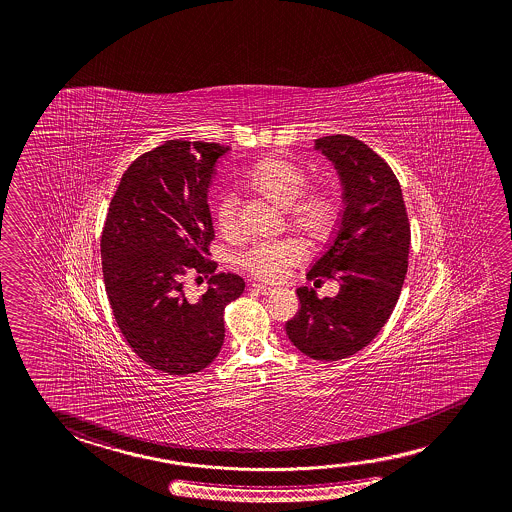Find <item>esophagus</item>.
<instances>
[{
	"instance_id": "obj_1",
	"label": "esophagus",
	"mask_w": 512,
	"mask_h": 512,
	"mask_svg": "<svg viewBox=\"0 0 512 512\" xmlns=\"http://www.w3.org/2000/svg\"><path fill=\"white\" fill-rule=\"evenodd\" d=\"M252 287L257 293L262 294V296H271V294L277 293L275 287H268V285L264 284H253Z\"/></svg>"
}]
</instances>
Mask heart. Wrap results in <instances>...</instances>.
<instances>
[{
  "label": "heart",
  "instance_id": "1",
  "mask_svg": "<svg viewBox=\"0 0 512 512\" xmlns=\"http://www.w3.org/2000/svg\"><path fill=\"white\" fill-rule=\"evenodd\" d=\"M309 182L305 169L291 160L269 157L248 175V184L253 191L268 198L282 209H287L289 221L298 232L314 243H327L341 225L343 207L336 191L312 189L303 193ZM216 225L223 235L237 232V198L225 194L216 209ZM302 244L294 239L255 243L241 253L239 262L253 275L275 282L284 277L287 268L302 257Z\"/></svg>",
  "mask_w": 512,
  "mask_h": 512
}]
</instances>
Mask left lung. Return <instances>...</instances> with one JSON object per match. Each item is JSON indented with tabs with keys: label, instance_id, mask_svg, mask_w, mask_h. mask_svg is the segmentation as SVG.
Here are the masks:
<instances>
[{
	"label": "left lung",
	"instance_id": "8db88e82",
	"mask_svg": "<svg viewBox=\"0 0 512 512\" xmlns=\"http://www.w3.org/2000/svg\"><path fill=\"white\" fill-rule=\"evenodd\" d=\"M314 148L334 164L344 207L307 278H336L339 293L319 300L314 289L298 287L300 310L285 332L310 359L339 361L368 346L391 316L407 275L411 227L402 187L368 144L337 134L319 137Z\"/></svg>",
	"mask_w": 512,
	"mask_h": 512
}]
</instances>
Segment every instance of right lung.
Here are the masks:
<instances>
[{
    "label": "right lung",
    "mask_w": 512,
    "mask_h": 512,
    "mask_svg": "<svg viewBox=\"0 0 512 512\" xmlns=\"http://www.w3.org/2000/svg\"><path fill=\"white\" fill-rule=\"evenodd\" d=\"M230 146L166 141L135 159L119 182L101 234V266L121 334L146 364L169 375H191L218 357L225 307L244 291L234 273H214L209 187ZM187 270L210 278L191 303Z\"/></svg>",
    "instance_id": "1"
}]
</instances>
